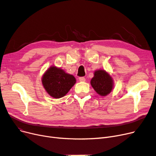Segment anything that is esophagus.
Masks as SVG:
<instances>
[{
  "instance_id": "34e87169",
  "label": "esophagus",
  "mask_w": 156,
  "mask_h": 156,
  "mask_svg": "<svg viewBox=\"0 0 156 156\" xmlns=\"http://www.w3.org/2000/svg\"><path fill=\"white\" fill-rule=\"evenodd\" d=\"M79 80L80 82H85V78L84 77H80Z\"/></svg>"
}]
</instances>
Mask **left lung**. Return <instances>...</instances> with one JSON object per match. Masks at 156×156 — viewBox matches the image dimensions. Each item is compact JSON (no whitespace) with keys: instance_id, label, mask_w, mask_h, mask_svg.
I'll use <instances>...</instances> for the list:
<instances>
[{"instance_id":"left-lung-1","label":"left lung","mask_w":156,"mask_h":156,"mask_svg":"<svg viewBox=\"0 0 156 156\" xmlns=\"http://www.w3.org/2000/svg\"><path fill=\"white\" fill-rule=\"evenodd\" d=\"M91 85L100 96H106L112 92L113 87L112 77L104 70H97L91 80Z\"/></svg>"}]
</instances>
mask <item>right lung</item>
<instances>
[{
  "label": "right lung",
  "mask_w": 156,
  "mask_h": 156,
  "mask_svg": "<svg viewBox=\"0 0 156 156\" xmlns=\"http://www.w3.org/2000/svg\"><path fill=\"white\" fill-rule=\"evenodd\" d=\"M42 84L48 94L54 98L64 97L76 83V78L63 69L51 66L42 76Z\"/></svg>",
  "instance_id": "obj_1"
}]
</instances>
